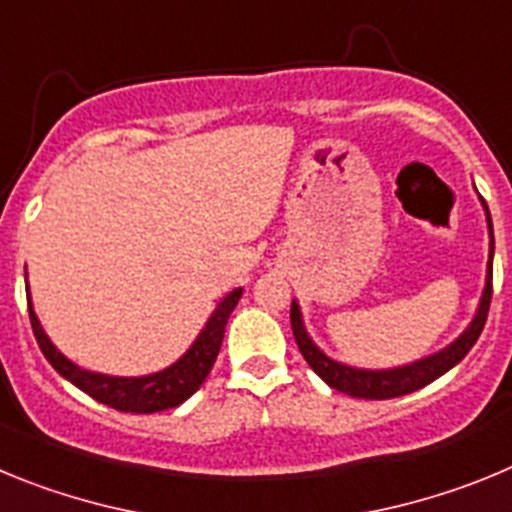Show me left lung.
<instances>
[{
  "label": "left lung",
  "instance_id": "obj_1",
  "mask_svg": "<svg viewBox=\"0 0 512 512\" xmlns=\"http://www.w3.org/2000/svg\"><path fill=\"white\" fill-rule=\"evenodd\" d=\"M487 225H490V235H492L490 210H487ZM492 251H495V238H492L490 243V266H487L485 295H482V302H479V310L477 315H474L472 325L461 333V338H456L449 348H443V351H438V354L415 361V364L410 366H400V369H387V372H364V369H351V366H343L338 364V361L328 359V356H325L323 351H320L310 338H307L305 325H302V318H300V307H297V302H292L289 318H292V333H295L300 354L305 356V361L310 364L312 372L318 374L325 384H330L333 390L343 392V395L361 397V400H390V397L410 395V392L420 390V387L431 384L433 379H438L441 374L449 372L451 366L459 364V361L469 354V348L477 343L482 328H485L487 312H490V300H492Z\"/></svg>",
  "mask_w": 512,
  "mask_h": 512
}]
</instances>
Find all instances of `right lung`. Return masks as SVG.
Instances as JSON below:
<instances>
[{
    "mask_svg": "<svg viewBox=\"0 0 512 512\" xmlns=\"http://www.w3.org/2000/svg\"><path fill=\"white\" fill-rule=\"evenodd\" d=\"M243 289H233L228 297H225L217 310L212 312L210 323L205 325V330L200 333V338L194 341V346L189 348L182 359L176 361L174 366L164 369L158 374H148V377L138 379H125V377H107V374H94L87 369H79L76 364H71L66 356L48 341V336L40 328L38 318H35L33 305L27 300V312H30V325H33L35 341H38L40 351L48 359V364L56 369L61 377L69 379L74 387H79L81 392H87L89 397H94L102 405H110V408L120 410V413H158V410H169L182 405L187 397H192L194 392L200 390L202 382L210 374L212 364L217 359V351L223 346L225 325H228L230 312L241 300Z\"/></svg>",
    "mask_w": 512,
    "mask_h": 512,
    "instance_id": "add662e5",
    "label": "right lung"
}]
</instances>
